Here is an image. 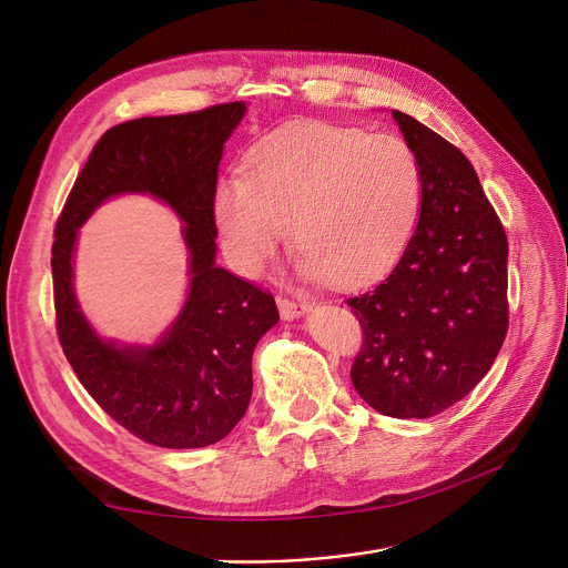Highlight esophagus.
<instances>
[{
  "label": "esophagus",
  "instance_id": "esophagus-1",
  "mask_svg": "<svg viewBox=\"0 0 568 568\" xmlns=\"http://www.w3.org/2000/svg\"><path fill=\"white\" fill-rule=\"evenodd\" d=\"M276 304H278V311H281L283 320L302 317L304 313H308L313 308V304L306 302V300H290V296H283V294L276 296Z\"/></svg>",
  "mask_w": 568,
  "mask_h": 568
}]
</instances>
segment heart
Instances as JSON below:
<instances>
[{
  "mask_svg": "<svg viewBox=\"0 0 568 568\" xmlns=\"http://www.w3.org/2000/svg\"><path fill=\"white\" fill-rule=\"evenodd\" d=\"M422 191L419 159L403 138L300 124L260 142L244 170L219 179L212 216L239 272L262 274L292 219L302 246L296 268L349 287L398 262Z\"/></svg>",
  "mask_w": 568,
  "mask_h": 568,
  "instance_id": "1",
  "label": "heart"
}]
</instances>
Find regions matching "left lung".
I'll list each match as a JSON object with an SVG mask.
<instances>
[{"label":"left lung","instance_id":"8db88e82","mask_svg":"<svg viewBox=\"0 0 568 568\" xmlns=\"http://www.w3.org/2000/svg\"><path fill=\"white\" fill-rule=\"evenodd\" d=\"M422 165V216L394 272L352 296L364 345L352 384L379 414L428 419L490 371L509 329V242L458 146L394 110Z\"/></svg>","mask_w":568,"mask_h":568}]
</instances>
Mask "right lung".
<instances>
[{"instance_id": "add662e5", "label": "right lung", "mask_w": 568, "mask_h": 568, "mask_svg": "<svg viewBox=\"0 0 568 568\" xmlns=\"http://www.w3.org/2000/svg\"><path fill=\"white\" fill-rule=\"evenodd\" d=\"M242 101L186 114L142 116L101 135L54 227L57 336L78 379L105 414L163 449L221 442L248 409L253 349L278 322L274 296L216 266L212 197L223 144L242 122ZM149 192L185 221L192 287L169 334L149 348L103 342L72 294L77 227L108 196Z\"/></svg>"}]
</instances>
